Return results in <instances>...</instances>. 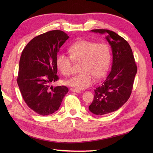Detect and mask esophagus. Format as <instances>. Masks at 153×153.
<instances>
[{
  "label": "esophagus",
  "mask_w": 153,
  "mask_h": 153,
  "mask_svg": "<svg viewBox=\"0 0 153 153\" xmlns=\"http://www.w3.org/2000/svg\"><path fill=\"white\" fill-rule=\"evenodd\" d=\"M70 91H72V92H76V93H81V91L80 90L76 89H74V88H71Z\"/></svg>",
  "instance_id": "obj_1"
}]
</instances>
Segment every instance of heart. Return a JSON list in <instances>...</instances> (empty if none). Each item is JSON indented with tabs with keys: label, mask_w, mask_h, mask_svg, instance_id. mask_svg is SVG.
I'll use <instances>...</instances> for the list:
<instances>
[{
	"label": "heart",
	"mask_w": 153,
	"mask_h": 153,
	"mask_svg": "<svg viewBox=\"0 0 153 153\" xmlns=\"http://www.w3.org/2000/svg\"><path fill=\"white\" fill-rule=\"evenodd\" d=\"M70 56L62 53H58L56 66L64 76L71 74L73 60L81 62V72L68 79L67 85L79 89H83L95 82V76L102 77L109 68L111 53L108 45L96 43L88 40H79L68 48Z\"/></svg>",
	"instance_id": "heart-1"
}]
</instances>
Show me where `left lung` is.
<instances>
[{
	"mask_svg": "<svg viewBox=\"0 0 153 153\" xmlns=\"http://www.w3.org/2000/svg\"><path fill=\"white\" fill-rule=\"evenodd\" d=\"M91 31L106 35L105 38L112 49V64L105 82L94 91V99L89 109L95 115L108 114L128 101L137 68L131 48L124 39L108 30Z\"/></svg>",
	"mask_w": 153,
	"mask_h": 153,
	"instance_id": "8db88e82",
	"label": "left lung"
}]
</instances>
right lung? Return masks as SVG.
I'll return each mask as SVG.
<instances>
[{
	"label": "right lung",
	"mask_w": 153,
	"mask_h": 153,
	"mask_svg": "<svg viewBox=\"0 0 153 153\" xmlns=\"http://www.w3.org/2000/svg\"><path fill=\"white\" fill-rule=\"evenodd\" d=\"M69 37L62 31H48L34 37L22 51L18 85L25 102L38 114L56 112L68 92L66 86L51 85L58 79L57 53Z\"/></svg>",
	"instance_id": "1"
}]
</instances>
